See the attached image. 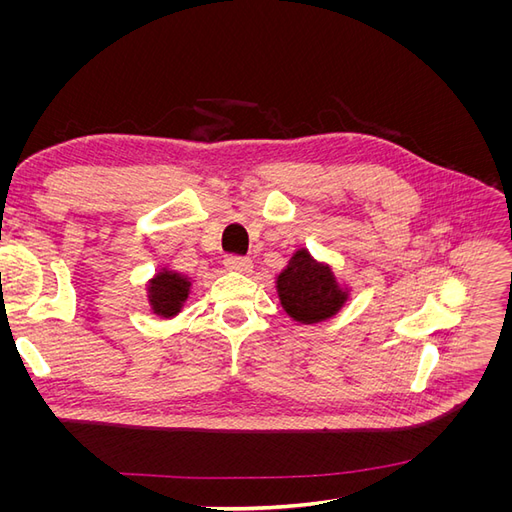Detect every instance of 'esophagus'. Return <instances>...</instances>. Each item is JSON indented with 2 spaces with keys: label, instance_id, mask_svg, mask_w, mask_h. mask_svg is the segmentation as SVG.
I'll return each mask as SVG.
<instances>
[{
  "label": "esophagus",
  "instance_id": "esophagus-1",
  "mask_svg": "<svg viewBox=\"0 0 512 512\" xmlns=\"http://www.w3.org/2000/svg\"><path fill=\"white\" fill-rule=\"evenodd\" d=\"M224 267L228 271H235V273H250L252 271V260L250 258H243V256H226L224 258Z\"/></svg>",
  "mask_w": 512,
  "mask_h": 512
}]
</instances>
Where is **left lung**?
<instances>
[{
  "label": "left lung",
  "instance_id": "left-lung-1",
  "mask_svg": "<svg viewBox=\"0 0 512 512\" xmlns=\"http://www.w3.org/2000/svg\"><path fill=\"white\" fill-rule=\"evenodd\" d=\"M275 290L284 312L301 324L333 318L350 299V288L337 282L331 265L316 260L305 247L294 252L275 277Z\"/></svg>",
  "mask_w": 512,
  "mask_h": 512
}]
</instances>
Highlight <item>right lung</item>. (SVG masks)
Listing matches in <instances>:
<instances>
[{
  "mask_svg": "<svg viewBox=\"0 0 512 512\" xmlns=\"http://www.w3.org/2000/svg\"><path fill=\"white\" fill-rule=\"evenodd\" d=\"M192 280L188 275L160 269L156 275L147 282V301L151 312L160 318H175L185 301L190 297Z\"/></svg>",
  "mask_w": 512,
  "mask_h": 512,
  "instance_id": "right-lung-1",
  "label": "right lung"
}]
</instances>
